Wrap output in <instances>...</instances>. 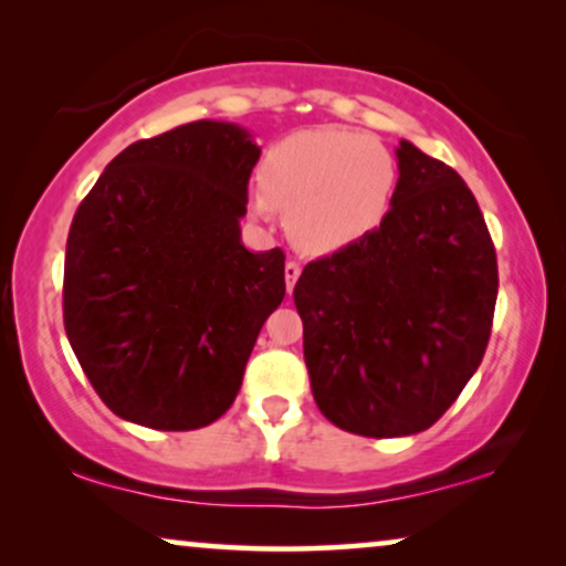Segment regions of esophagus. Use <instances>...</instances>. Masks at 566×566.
<instances>
[{
  "label": "esophagus",
  "mask_w": 566,
  "mask_h": 566,
  "mask_svg": "<svg viewBox=\"0 0 566 566\" xmlns=\"http://www.w3.org/2000/svg\"><path fill=\"white\" fill-rule=\"evenodd\" d=\"M300 271H303V266H300L297 261L284 263V279H287V292L295 290V282L300 279Z\"/></svg>",
  "instance_id": "34e87169"
}]
</instances>
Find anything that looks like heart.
Here are the masks:
<instances>
[{
    "label": "heart",
    "mask_w": 566,
    "mask_h": 566,
    "mask_svg": "<svg viewBox=\"0 0 566 566\" xmlns=\"http://www.w3.org/2000/svg\"><path fill=\"white\" fill-rule=\"evenodd\" d=\"M251 212L287 214L307 253H336L380 228L394 205L398 165L382 142L352 129H311L276 142L261 163Z\"/></svg>",
    "instance_id": "b5f03b06"
}]
</instances>
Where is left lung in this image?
<instances>
[{
    "label": "left lung",
    "instance_id": "left-lung-1",
    "mask_svg": "<svg viewBox=\"0 0 566 566\" xmlns=\"http://www.w3.org/2000/svg\"><path fill=\"white\" fill-rule=\"evenodd\" d=\"M396 157L380 228L295 284L315 403L361 437L417 434L450 409L484 357L500 287L463 178L406 139Z\"/></svg>",
    "mask_w": 566,
    "mask_h": 566
}]
</instances>
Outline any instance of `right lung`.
<instances>
[{
    "instance_id": "add662e5",
    "label": "right lung",
    "mask_w": 566,
    "mask_h": 566,
    "mask_svg": "<svg viewBox=\"0 0 566 566\" xmlns=\"http://www.w3.org/2000/svg\"><path fill=\"white\" fill-rule=\"evenodd\" d=\"M261 149L228 120H191L113 157L74 214L64 328L116 417L186 432L235 401L284 251L240 243Z\"/></svg>"
}]
</instances>
